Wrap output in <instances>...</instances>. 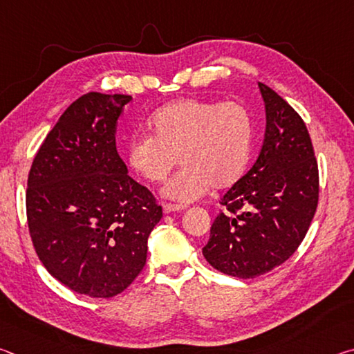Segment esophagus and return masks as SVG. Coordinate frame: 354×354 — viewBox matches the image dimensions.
<instances>
[{"mask_svg": "<svg viewBox=\"0 0 354 354\" xmlns=\"http://www.w3.org/2000/svg\"><path fill=\"white\" fill-rule=\"evenodd\" d=\"M162 209H164V214H170V212L184 211L185 206L184 205H173V203H164Z\"/></svg>", "mask_w": 354, "mask_h": 354, "instance_id": "esophagus-1", "label": "esophagus"}]
</instances>
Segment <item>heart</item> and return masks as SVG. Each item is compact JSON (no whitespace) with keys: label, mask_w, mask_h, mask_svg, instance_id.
<instances>
[{"label":"heart","mask_w":354,"mask_h":354,"mask_svg":"<svg viewBox=\"0 0 354 354\" xmlns=\"http://www.w3.org/2000/svg\"><path fill=\"white\" fill-rule=\"evenodd\" d=\"M149 128L153 134H137L129 140L128 165L145 181L160 183L179 160L183 169L162 194L183 205L201 198L212 187L234 185L253 151V117L239 101H173L154 112Z\"/></svg>","instance_id":"obj_1"}]
</instances>
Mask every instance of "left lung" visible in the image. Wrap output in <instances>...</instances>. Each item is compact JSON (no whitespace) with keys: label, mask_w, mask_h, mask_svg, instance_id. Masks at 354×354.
I'll use <instances>...</instances> for the list:
<instances>
[{"label":"left lung","mask_w":354,"mask_h":354,"mask_svg":"<svg viewBox=\"0 0 354 354\" xmlns=\"http://www.w3.org/2000/svg\"><path fill=\"white\" fill-rule=\"evenodd\" d=\"M266 137L253 167L226 192L203 254L242 279L273 270L295 253L319 203V167L303 118L259 82Z\"/></svg>","instance_id":"left-lung-1"}]
</instances>
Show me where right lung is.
Segmentation results:
<instances>
[{
    "label": "right lung",
    "instance_id": "right-lung-1",
    "mask_svg": "<svg viewBox=\"0 0 354 354\" xmlns=\"http://www.w3.org/2000/svg\"><path fill=\"white\" fill-rule=\"evenodd\" d=\"M131 100L98 92L77 98L48 133L28 176L35 253L51 277L93 298L118 295L133 283L162 218V207L117 153V122Z\"/></svg>",
    "mask_w": 354,
    "mask_h": 354
}]
</instances>
